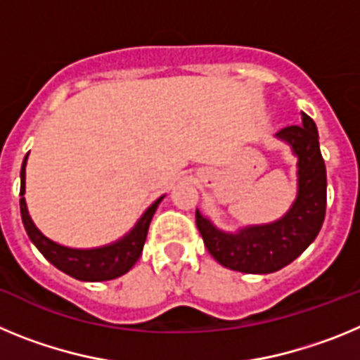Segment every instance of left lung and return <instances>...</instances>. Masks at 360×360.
Segmentation results:
<instances>
[{
  "label": "left lung",
  "instance_id": "left-lung-1",
  "mask_svg": "<svg viewBox=\"0 0 360 360\" xmlns=\"http://www.w3.org/2000/svg\"><path fill=\"white\" fill-rule=\"evenodd\" d=\"M297 158V195L281 218L270 224L221 231L196 209V225L219 265L243 274H270L287 266L316 240L326 212V167L316 122L301 111V124L276 133Z\"/></svg>",
  "mask_w": 360,
  "mask_h": 360
}]
</instances>
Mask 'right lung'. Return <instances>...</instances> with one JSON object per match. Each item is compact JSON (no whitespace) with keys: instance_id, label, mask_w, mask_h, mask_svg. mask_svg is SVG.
I'll return each instance as SVG.
<instances>
[{"instance_id":"obj_1","label":"right lung","mask_w":360,"mask_h":360,"mask_svg":"<svg viewBox=\"0 0 360 360\" xmlns=\"http://www.w3.org/2000/svg\"><path fill=\"white\" fill-rule=\"evenodd\" d=\"M27 160L28 153L21 165V189H19V209H21V219H23L25 231H27L30 241L37 247L56 269L65 274L79 279V281H108L124 276L131 270V266L139 262L142 249H144L148 229L151 224L153 214L157 211L158 203L164 200L165 195L157 198L155 202L142 212L136 219V224L129 229L122 238L111 241L108 245L94 247V249H73L66 245L57 243L44 236L43 232L36 227L34 219L28 214L27 202H25V180H27Z\"/></svg>"}]
</instances>
